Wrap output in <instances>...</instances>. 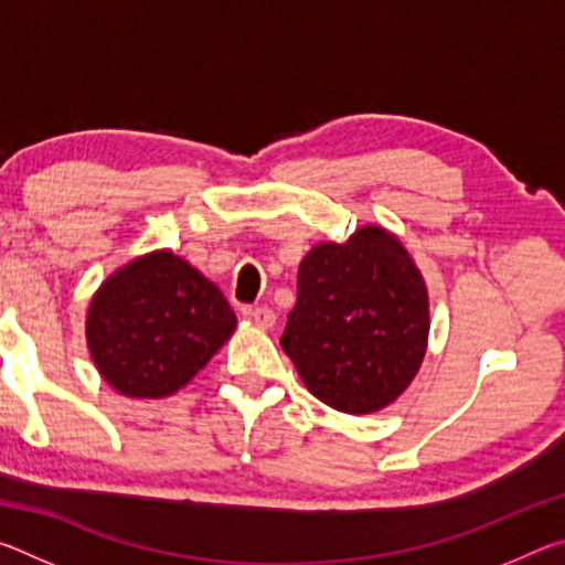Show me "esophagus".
Wrapping results in <instances>:
<instances>
[{"instance_id": "esophagus-1", "label": "esophagus", "mask_w": 565, "mask_h": 565, "mask_svg": "<svg viewBox=\"0 0 565 565\" xmlns=\"http://www.w3.org/2000/svg\"><path fill=\"white\" fill-rule=\"evenodd\" d=\"M252 319L259 329H271L276 323V313L271 309H254L252 311Z\"/></svg>"}]
</instances>
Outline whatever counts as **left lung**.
<instances>
[{
    "instance_id": "8db88e82",
    "label": "left lung",
    "mask_w": 565,
    "mask_h": 565,
    "mask_svg": "<svg viewBox=\"0 0 565 565\" xmlns=\"http://www.w3.org/2000/svg\"><path fill=\"white\" fill-rule=\"evenodd\" d=\"M428 327L424 276L394 234L369 224L303 256L281 349L323 404L374 414L418 374Z\"/></svg>"
}]
</instances>
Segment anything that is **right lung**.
Here are the masks:
<instances>
[{
	"label": "right lung",
	"instance_id": "1",
	"mask_svg": "<svg viewBox=\"0 0 565 565\" xmlns=\"http://www.w3.org/2000/svg\"><path fill=\"white\" fill-rule=\"evenodd\" d=\"M234 329L218 286L167 248L114 271L87 311V347L102 379L131 398L177 394Z\"/></svg>",
	"mask_w": 565,
	"mask_h": 565
}]
</instances>
